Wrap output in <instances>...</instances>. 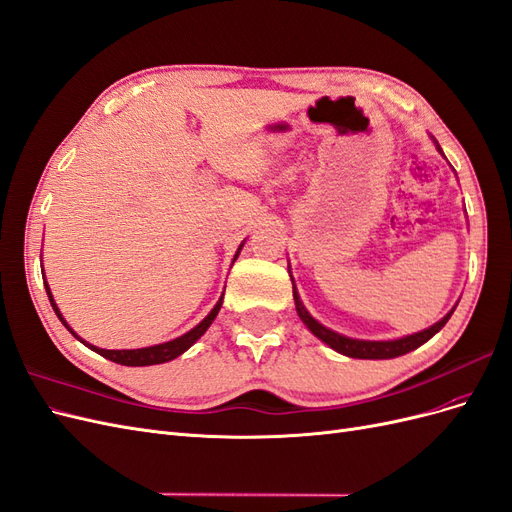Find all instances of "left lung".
Masks as SVG:
<instances>
[{
    "label": "left lung",
    "instance_id": "8db88e82",
    "mask_svg": "<svg viewBox=\"0 0 512 512\" xmlns=\"http://www.w3.org/2000/svg\"><path fill=\"white\" fill-rule=\"evenodd\" d=\"M436 147L442 153L438 143H436ZM292 297H294V305H297V314L303 320L305 327L312 331L318 339H322L324 344L331 346L339 354L352 356V359H395V356L408 354L414 348L429 342V339L444 327V324L448 322V318H451V314L455 312V307H453L451 312H448L440 322H436V324H433V327H429V329H425L421 333L406 335V337H401V339H391V342H365V339H350L346 335H339V333H335V331H331L327 327H322V324L318 320H314L312 316H309V312L303 307V303L299 299V292H297V288H294V284H292Z\"/></svg>",
    "mask_w": 512,
    "mask_h": 512
}]
</instances>
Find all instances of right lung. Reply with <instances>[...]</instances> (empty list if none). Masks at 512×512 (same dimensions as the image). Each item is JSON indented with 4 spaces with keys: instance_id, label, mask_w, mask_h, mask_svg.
<instances>
[{
    "instance_id": "add662e5",
    "label": "right lung",
    "mask_w": 512,
    "mask_h": 512,
    "mask_svg": "<svg viewBox=\"0 0 512 512\" xmlns=\"http://www.w3.org/2000/svg\"><path fill=\"white\" fill-rule=\"evenodd\" d=\"M241 247H243V243L239 245V250H237V254H235V260H237L239 252H241ZM42 277H44V275H42ZM44 288H46V294H49V301H51V305H53V309H55L57 318L61 320V324H64V327H66V329H68L76 339H81L79 335H76V333L68 327V322L64 320V316L59 314V309H57V305H55V301H53V294H51L49 284L44 282ZM222 299H224V297H222ZM222 299H220L218 303H215V307L211 309L209 316H207L203 322H198L192 331L183 333L181 337L173 339V342H164V344L149 346V348H136V350H104V348H96V346H91V344L83 342V339H81V344H85L87 348H91L94 352H98L100 356H104V359H108V361L119 363V365H128V367H145V365L168 363V361L177 359V356H179V354H183V352L188 350L190 346H194V344H196V339L203 337V333L211 327V322L215 320V316H218L220 307H222Z\"/></svg>"
}]
</instances>
